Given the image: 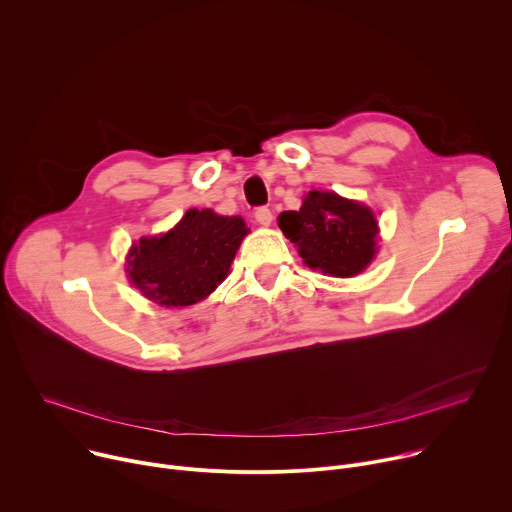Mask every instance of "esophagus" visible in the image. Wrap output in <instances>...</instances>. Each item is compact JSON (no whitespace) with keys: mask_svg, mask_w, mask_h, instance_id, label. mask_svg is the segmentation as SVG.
<instances>
[{"mask_svg":"<svg viewBox=\"0 0 512 512\" xmlns=\"http://www.w3.org/2000/svg\"><path fill=\"white\" fill-rule=\"evenodd\" d=\"M255 218H257V223H259V225L269 227V225H271V221H273V214H271V210H269L267 206H259V208L255 210Z\"/></svg>","mask_w":512,"mask_h":512,"instance_id":"esophagus-1","label":"esophagus"}]
</instances>
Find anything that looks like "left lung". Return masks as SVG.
<instances>
[{"mask_svg": "<svg viewBox=\"0 0 512 512\" xmlns=\"http://www.w3.org/2000/svg\"><path fill=\"white\" fill-rule=\"evenodd\" d=\"M279 229L308 267L332 277L360 273L377 251L375 214L334 192H308L300 210L279 214Z\"/></svg>", "mask_w": 512, "mask_h": 512, "instance_id": "1", "label": "left lung"}]
</instances>
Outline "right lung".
<instances>
[{
	"label": "right lung",
	"mask_w": 512,
	"mask_h": 512,
	"mask_svg": "<svg viewBox=\"0 0 512 512\" xmlns=\"http://www.w3.org/2000/svg\"><path fill=\"white\" fill-rule=\"evenodd\" d=\"M247 233L241 216L192 208L172 231L131 249V283L162 306L196 304L227 277Z\"/></svg>",
	"instance_id": "obj_1"
}]
</instances>
